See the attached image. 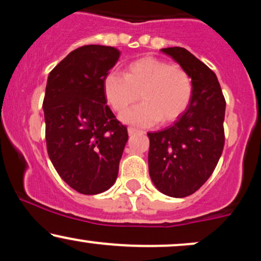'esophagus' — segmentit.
I'll use <instances>...</instances> for the list:
<instances>
[{"mask_svg":"<svg viewBox=\"0 0 261 261\" xmlns=\"http://www.w3.org/2000/svg\"><path fill=\"white\" fill-rule=\"evenodd\" d=\"M127 131H128V135H135V134L140 133V130H137V128H135V127H128Z\"/></svg>","mask_w":261,"mask_h":261,"instance_id":"1","label":"esophagus"}]
</instances>
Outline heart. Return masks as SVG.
<instances>
[{"mask_svg":"<svg viewBox=\"0 0 261 261\" xmlns=\"http://www.w3.org/2000/svg\"><path fill=\"white\" fill-rule=\"evenodd\" d=\"M103 89L108 104L118 113L136 103L140 94L143 103L122 114L121 120L127 124L151 125L157 120L162 124L176 120L190 104L194 85L190 74L181 66L147 56L130 62L125 67L124 76L108 74Z\"/></svg>","mask_w":261,"mask_h":261,"instance_id":"heart-1","label":"heart"}]
</instances>
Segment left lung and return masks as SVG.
<instances>
[{"label":"left lung","mask_w":261,"mask_h":261,"mask_svg":"<svg viewBox=\"0 0 261 261\" xmlns=\"http://www.w3.org/2000/svg\"><path fill=\"white\" fill-rule=\"evenodd\" d=\"M162 53L188 71L194 93L188 109L172 126L148 133L149 176L161 193L185 197L211 176L224 146L226 100L216 74L184 47Z\"/></svg>","instance_id":"obj_1"}]
</instances>
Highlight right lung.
<instances>
[{"label": "right lung", "instance_id": "right-lung-1", "mask_svg": "<svg viewBox=\"0 0 261 261\" xmlns=\"http://www.w3.org/2000/svg\"><path fill=\"white\" fill-rule=\"evenodd\" d=\"M119 56L113 46L85 45L47 77L43 101L47 154L62 180L85 195L103 193L115 182L128 139L103 89Z\"/></svg>", "mask_w": 261, "mask_h": 261}]
</instances>
